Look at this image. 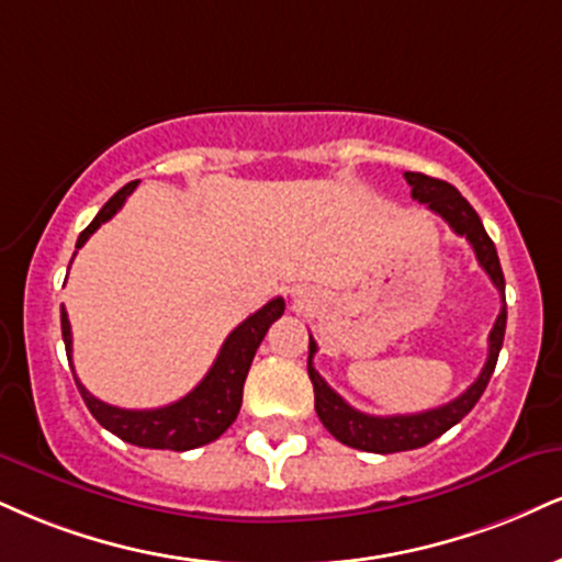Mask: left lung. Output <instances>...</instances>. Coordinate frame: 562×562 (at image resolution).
I'll list each match as a JSON object with an SVG mask.
<instances>
[{
    "label": "left lung",
    "mask_w": 562,
    "mask_h": 562,
    "mask_svg": "<svg viewBox=\"0 0 562 562\" xmlns=\"http://www.w3.org/2000/svg\"><path fill=\"white\" fill-rule=\"evenodd\" d=\"M405 180L411 186V195L418 201V204H427L431 212L442 216L448 225L456 229L458 235H463L465 240L474 248L476 261L482 263V269L490 274L492 285L499 290V299H503V308H499L495 327L490 333V356H486V363L482 374L476 376V382L471 384L463 395H458L456 401L439 405V408L422 411V414H408V416H369L356 411L353 405L342 401L337 392L329 387L327 382L322 380L319 371L314 369V353L316 342L308 340V376L311 384H314V408L316 416L322 418V424L327 427L329 435L340 439L342 445L356 450L367 452H380V456H387V452H403V450H416L429 445L431 439L445 435L450 427H456L461 418L469 414L471 408L479 403L482 392L486 390V382H490L492 371H495L499 348H503L505 337V322H508V308H505V277L503 269H499L497 248L492 243L490 235L474 212V206L463 199L450 182L429 178V175L422 172H405Z\"/></svg>",
    "instance_id": "8db88e82"
}]
</instances>
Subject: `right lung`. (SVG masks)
Returning <instances> with one entry per match:
<instances>
[{
	"mask_svg": "<svg viewBox=\"0 0 562 562\" xmlns=\"http://www.w3.org/2000/svg\"><path fill=\"white\" fill-rule=\"evenodd\" d=\"M138 180L127 182L120 188L117 193L101 206V212L93 216V222L83 233L78 235L76 248L91 238L97 229L104 225L106 220H112L125 204V199L135 191ZM76 256V254H72ZM282 311H285V301L272 299L267 306H261L256 314L248 316L246 322H240L233 333L227 335V340L222 342L220 356L212 363V369L206 371V376L195 387L188 392L186 397L175 401L170 405H161V408L151 411H127L110 405L99 397H93L83 384L78 382L76 371V384L83 395V401L91 411L93 418L104 429H110L112 435H117L125 442L138 445V448H151V450H193L201 445L214 442L216 437H222L227 431L229 424L238 416L240 403H243V384H246L248 369L256 356V348L261 346L263 335H267L269 324L280 319ZM63 340L67 350V361H72V333H70V319H67V311L63 306Z\"/></svg>",
	"mask_w": 562,
	"mask_h": 562,
	"instance_id": "1",
	"label": "right lung"
}]
</instances>
